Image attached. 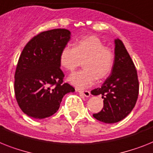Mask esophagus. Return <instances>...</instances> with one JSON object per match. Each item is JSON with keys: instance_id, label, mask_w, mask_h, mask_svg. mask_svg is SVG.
Masks as SVG:
<instances>
[{"instance_id": "1", "label": "esophagus", "mask_w": 153, "mask_h": 153, "mask_svg": "<svg viewBox=\"0 0 153 153\" xmlns=\"http://www.w3.org/2000/svg\"><path fill=\"white\" fill-rule=\"evenodd\" d=\"M76 91H78L80 94H82V95H84V96L87 97V98H88V97L91 96V92L89 91H79L78 90V89H76Z\"/></svg>"}]
</instances>
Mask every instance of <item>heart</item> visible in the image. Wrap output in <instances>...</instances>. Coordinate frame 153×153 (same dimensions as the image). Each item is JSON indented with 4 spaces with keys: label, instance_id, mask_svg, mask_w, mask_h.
I'll return each instance as SVG.
<instances>
[{
    "label": "heart",
    "instance_id": "heart-1",
    "mask_svg": "<svg viewBox=\"0 0 153 153\" xmlns=\"http://www.w3.org/2000/svg\"><path fill=\"white\" fill-rule=\"evenodd\" d=\"M83 61L82 70L69 76L68 80L79 89L88 88L95 79H104L109 74L114 63V55L95 36L78 39L74 47L65 45L59 55V63L67 71H74Z\"/></svg>",
    "mask_w": 153,
    "mask_h": 153
}]
</instances>
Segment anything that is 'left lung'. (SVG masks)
<instances>
[{"label": "left lung", "mask_w": 153, "mask_h": 153, "mask_svg": "<svg viewBox=\"0 0 153 153\" xmlns=\"http://www.w3.org/2000/svg\"><path fill=\"white\" fill-rule=\"evenodd\" d=\"M115 58L110 76L101 88L91 91L102 95L103 108L93 117L105 123H114L128 116L137 102L139 91L137 70L124 45L115 40Z\"/></svg>", "instance_id": "8db88e82"}]
</instances>
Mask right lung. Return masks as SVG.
Here are the masks:
<instances>
[{
	"mask_svg": "<svg viewBox=\"0 0 153 153\" xmlns=\"http://www.w3.org/2000/svg\"><path fill=\"white\" fill-rule=\"evenodd\" d=\"M71 33L55 29L39 33L27 43L15 74V94L25 114L45 119L55 114L63 96L74 89L63 83L59 55L70 40Z\"/></svg>",
	"mask_w": 153,
	"mask_h": 153,
	"instance_id": "add662e5",
	"label": "right lung"
}]
</instances>
